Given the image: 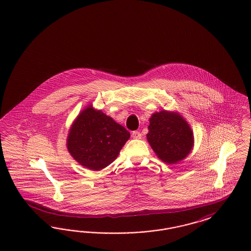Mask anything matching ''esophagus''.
<instances>
[{"mask_svg": "<svg viewBox=\"0 0 251 251\" xmlns=\"http://www.w3.org/2000/svg\"><path fill=\"white\" fill-rule=\"evenodd\" d=\"M131 136H132V138H134V139H140V138L142 137V134L140 133V131H132V133H131Z\"/></svg>", "mask_w": 251, "mask_h": 251, "instance_id": "esophagus-1", "label": "esophagus"}]
</instances>
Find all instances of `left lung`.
<instances>
[{"label": "left lung", "mask_w": 251, "mask_h": 251, "mask_svg": "<svg viewBox=\"0 0 251 251\" xmlns=\"http://www.w3.org/2000/svg\"><path fill=\"white\" fill-rule=\"evenodd\" d=\"M147 139L157 156L167 164H176L191 151L194 137L188 123L178 114L155 113L150 119Z\"/></svg>", "instance_id": "8db88e82"}]
</instances>
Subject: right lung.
<instances>
[{
	"label": "right lung",
	"instance_id": "1",
	"mask_svg": "<svg viewBox=\"0 0 251 251\" xmlns=\"http://www.w3.org/2000/svg\"><path fill=\"white\" fill-rule=\"evenodd\" d=\"M130 138V132L100 111L84 109L72 125L68 150L82 166L100 170L113 163Z\"/></svg>",
	"mask_w": 251,
	"mask_h": 251
}]
</instances>
